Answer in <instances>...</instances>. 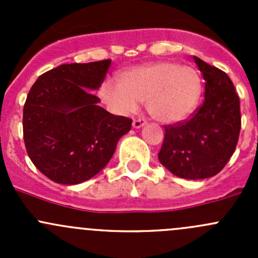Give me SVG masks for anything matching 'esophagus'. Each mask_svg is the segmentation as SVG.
Segmentation results:
<instances>
[{
  "instance_id": "34e87169",
  "label": "esophagus",
  "mask_w": 258,
  "mask_h": 258,
  "mask_svg": "<svg viewBox=\"0 0 258 258\" xmlns=\"http://www.w3.org/2000/svg\"><path fill=\"white\" fill-rule=\"evenodd\" d=\"M145 124H146V119L144 118H136L134 119V122H132L134 128H141V127L145 126Z\"/></svg>"
}]
</instances>
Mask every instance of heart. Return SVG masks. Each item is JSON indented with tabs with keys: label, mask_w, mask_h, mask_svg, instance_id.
<instances>
[{
	"label": "heart",
	"mask_w": 258,
	"mask_h": 258,
	"mask_svg": "<svg viewBox=\"0 0 258 258\" xmlns=\"http://www.w3.org/2000/svg\"><path fill=\"white\" fill-rule=\"evenodd\" d=\"M202 91L197 70L161 61L127 70L121 75V83L107 80L101 87V96L117 114L134 112L139 101H145L151 117L162 123H175L196 110Z\"/></svg>",
	"instance_id": "heart-1"
}]
</instances>
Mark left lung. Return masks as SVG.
<instances>
[{
    "mask_svg": "<svg viewBox=\"0 0 258 258\" xmlns=\"http://www.w3.org/2000/svg\"><path fill=\"white\" fill-rule=\"evenodd\" d=\"M194 59L206 82L205 101L189 119L165 126L158 160L177 177L204 179L217 175L235 152L240 98L225 72L199 57Z\"/></svg>",
    "mask_w": 258,
    "mask_h": 258,
    "instance_id": "8db88e82",
    "label": "left lung"
}]
</instances>
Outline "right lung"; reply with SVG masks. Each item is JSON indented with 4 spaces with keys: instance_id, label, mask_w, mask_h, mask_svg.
<instances>
[{
    "instance_id": "obj_1",
    "label": "right lung",
    "mask_w": 258,
    "mask_h": 258,
    "mask_svg": "<svg viewBox=\"0 0 258 258\" xmlns=\"http://www.w3.org/2000/svg\"><path fill=\"white\" fill-rule=\"evenodd\" d=\"M111 59L67 63L41 75L23 106V140L33 165L49 179L77 184L97 175L132 119L98 106Z\"/></svg>"
}]
</instances>
